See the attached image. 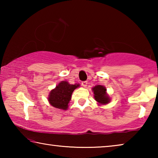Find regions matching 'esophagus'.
Here are the masks:
<instances>
[{"mask_svg":"<svg viewBox=\"0 0 158 158\" xmlns=\"http://www.w3.org/2000/svg\"><path fill=\"white\" fill-rule=\"evenodd\" d=\"M87 84H88L87 81H82V82H81V85H82L83 86H84V88H85V87L87 86Z\"/></svg>","mask_w":158,"mask_h":158,"instance_id":"1","label":"esophagus"}]
</instances>
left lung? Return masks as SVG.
Listing matches in <instances>:
<instances>
[{
    "instance_id": "1",
    "label": "left lung",
    "mask_w": 158,
    "mask_h": 158,
    "mask_svg": "<svg viewBox=\"0 0 158 158\" xmlns=\"http://www.w3.org/2000/svg\"><path fill=\"white\" fill-rule=\"evenodd\" d=\"M93 97L99 106L107 105L111 101V98L106 93V87L102 85H97L92 88Z\"/></svg>"
}]
</instances>
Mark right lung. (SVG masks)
<instances>
[{"label":"right lung","mask_w":158,"mask_h":158,"mask_svg":"<svg viewBox=\"0 0 158 158\" xmlns=\"http://www.w3.org/2000/svg\"><path fill=\"white\" fill-rule=\"evenodd\" d=\"M79 86V84H70L67 81L58 83L55 89L51 90L47 98L50 105L54 108L67 110L71 100L72 94L74 90Z\"/></svg>","instance_id":"add662e5"}]
</instances>
